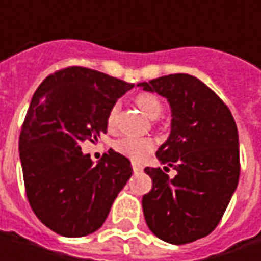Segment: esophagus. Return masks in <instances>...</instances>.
I'll return each instance as SVG.
<instances>
[{
	"instance_id": "34e87169",
	"label": "esophagus",
	"mask_w": 261,
	"mask_h": 261,
	"mask_svg": "<svg viewBox=\"0 0 261 261\" xmlns=\"http://www.w3.org/2000/svg\"><path fill=\"white\" fill-rule=\"evenodd\" d=\"M132 168H134V173H139V171H142V167L139 166V164H132Z\"/></svg>"
}]
</instances>
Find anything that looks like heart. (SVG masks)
I'll use <instances>...</instances> for the list:
<instances>
[{
	"label": "heart",
	"mask_w": 261,
	"mask_h": 261,
	"mask_svg": "<svg viewBox=\"0 0 261 261\" xmlns=\"http://www.w3.org/2000/svg\"><path fill=\"white\" fill-rule=\"evenodd\" d=\"M135 103L145 115L152 119L158 117L163 112V103L160 101V98L149 93H141L136 95ZM116 116H117V106H113L107 115V126L110 129L115 127ZM155 141L149 136H125L116 141L115 149L119 154L138 163L149 155L155 149Z\"/></svg>",
	"instance_id": "obj_1"
}]
</instances>
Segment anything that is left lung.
Wrapping results in <instances>:
<instances>
[{
  "label": "left lung",
  "mask_w": 261,
  "mask_h": 261,
  "mask_svg": "<svg viewBox=\"0 0 261 261\" xmlns=\"http://www.w3.org/2000/svg\"><path fill=\"white\" fill-rule=\"evenodd\" d=\"M171 106V134L158 148L164 170L146 167L152 189L142 197L146 225L160 240L181 246L215 229L240 178L238 130L226 105L189 74L138 84Z\"/></svg>",
  "instance_id": "obj_1"
}]
</instances>
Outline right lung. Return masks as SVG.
I'll return each instance as SVG.
<instances>
[{"label":"right lung","instance_id":"1","mask_svg":"<svg viewBox=\"0 0 261 261\" xmlns=\"http://www.w3.org/2000/svg\"><path fill=\"white\" fill-rule=\"evenodd\" d=\"M134 84L84 66H68L37 87L18 149L25 195L54 232L84 237L105 224L116 196L132 175L130 161L113 149L93 164L84 141L107 132V115Z\"/></svg>","mask_w":261,"mask_h":261}]
</instances>
